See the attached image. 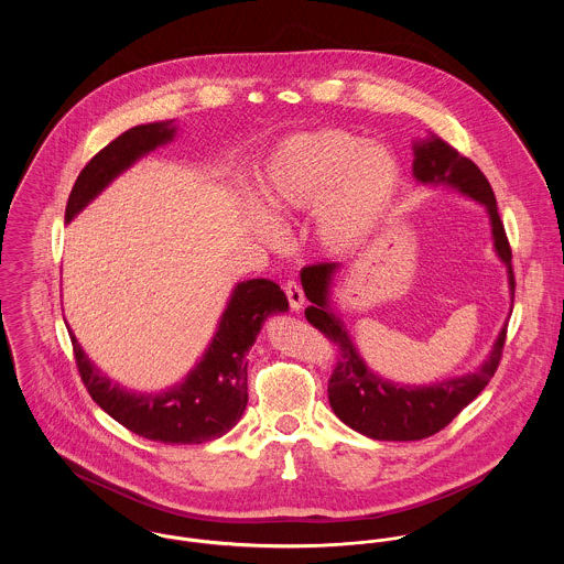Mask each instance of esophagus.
Segmentation results:
<instances>
[{"label": "esophagus", "mask_w": 564, "mask_h": 564, "mask_svg": "<svg viewBox=\"0 0 564 564\" xmlns=\"http://www.w3.org/2000/svg\"><path fill=\"white\" fill-rule=\"evenodd\" d=\"M282 289H284V295H286V300H289V306L297 313V311H302V306H304V291H302V286L295 282V280H286L284 284H282Z\"/></svg>", "instance_id": "obj_1"}]
</instances>
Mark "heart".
I'll list each match as a JSON object with an SVG mask.
<instances>
[{"label":"heart","instance_id":"heart-1","mask_svg":"<svg viewBox=\"0 0 564 564\" xmlns=\"http://www.w3.org/2000/svg\"><path fill=\"white\" fill-rule=\"evenodd\" d=\"M400 188L398 161L382 145L351 132L322 128L284 139L260 175V197L280 215L315 213L323 247L349 253L373 235ZM260 237L275 241L278 226L249 213Z\"/></svg>","mask_w":564,"mask_h":564}]
</instances>
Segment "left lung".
<instances>
[{
    "instance_id": "1",
    "label": "left lung",
    "mask_w": 564,
    "mask_h": 564,
    "mask_svg": "<svg viewBox=\"0 0 564 564\" xmlns=\"http://www.w3.org/2000/svg\"><path fill=\"white\" fill-rule=\"evenodd\" d=\"M412 150V173L416 182L432 186L443 184L484 204L490 219L492 245L499 260L508 269L510 297L514 300V273L510 262L512 251L486 175L476 162L460 156L449 143L436 139L434 134L414 143ZM338 269V262H319L304 267L300 273L304 293L311 302L306 308V319L319 327V332L336 347V362L327 382V400L334 414L351 430L376 441H421L441 432L465 405L482 393L484 387L495 376L506 343V325L501 327L478 371L447 378L430 387L395 384L367 367L340 317L332 308L329 291Z\"/></svg>"
}]
</instances>
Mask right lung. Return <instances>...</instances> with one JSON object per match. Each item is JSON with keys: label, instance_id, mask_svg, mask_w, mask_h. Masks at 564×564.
<instances>
[{"label": "right lung", "instance_id": "right-lung-1", "mask_svg": "<svg viewBox=\"0 0 564 564\" xmlns=\"http://www.w3.org/2000/svg\"><path fill=\"white\" fill-rule=\"evenodd\" d=\"M173 121L137 126L108 143L84 166L72 188L65 221L95 199L119 173L145 154L173 141ZM282 289L264 278L239 282L217 332L195 365L175 387L162 393H132L101 373L82 351L69 329L82 382L104 412L130 432L169 445H197L230 432L247 405V351L251 349L267 317L286 313Z\"/></svg>", "mask_w": 564, "mask_h": 564}]
</instances>
